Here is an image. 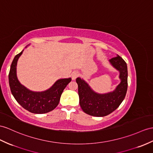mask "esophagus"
<instances>
[{"instance_id":"34e87169","label":"esophagus","mask_w":153,"mask_h":153,"mask_svg":"<svg viewBox=\"0 0 153 153\" xmlns=\"http://www.w3.org/2000/svg\"><path fill=\"white\" fill-rule=\"evenodd\" d=\"M78 76H79V73L76 72V71L73 72V73L71 74V76H72V79H73V80L76 79V78Z\"/></svg>"}]
</instances>
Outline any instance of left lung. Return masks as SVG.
<instances>
[{
	"label": "left lung",
	"instance_id": "left-lung-1",
	"mask_svg": "<svg viewBox=\"0 0 153 153\" xmlns=\"http://www.w3.org/2000/svg\"><path fill=\"white\" fill-rule=\"evenodd\" d=\"M114 68L120 71L121 82L113 91L100 94L94 91L89 84L80 77L78 84L79 102L82 110L85 114L95 117H104L113 112L124 100L128 87V71L126 63L120 56L109 60Z\"/></svg>",
	"mask_w": 153,
	"mask_h": 153
}]
</instances>
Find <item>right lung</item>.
I'll use <instances>...</instances> for the list:
<instances>
[{
  "label": "right lung",
  "mask_w": 153,
  "mask_h": 153,
  "mask_svg": "<svg viewBox=\"0 0 153 153\" xmlns=\"http://www.w3.org/2000/svg\"><path fill=\"white\" fill-rule=\"evenodd\" d=\"M23 52L15 56L10 67L8 79L11 92L17 102L30 112L39 114L49 112L58 106L63 91L71 79H59L53 86L44 91L29 90L19 82L17 77V61Z\"/></svg>",
  "instance_id": "add662e5"
}]
</instances>
